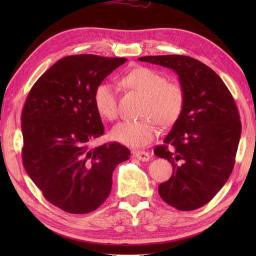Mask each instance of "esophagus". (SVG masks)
Segmentation results:
<instances>
[{
	"label": "esophagus",
	"mask_w": 256,
	"mask_h": 256,
	"mask_svg": "<svg viewBox=\"0 0 256 256\" xmlns=\"http://www.w3.org/2000/svg\"><path fill=\"white\" fill-rule=\"evenodd\" d=\"M132 154H133V157L142 162H148L150 158V156L148 152H144V150H133Z\"/></svg>",
	"instance_id": "esophagus-1"
}]
</instances>
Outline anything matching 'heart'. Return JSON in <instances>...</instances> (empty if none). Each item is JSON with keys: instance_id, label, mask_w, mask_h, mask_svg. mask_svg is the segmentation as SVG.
I'll list each match as a JSON object with an SVG mask.
<instances>
[{"instance_id": "heart-1", "label": "heart", "mask_w": 256, "mask_h": 256, "mask_svg": "<svg viewBox=\"0 0 256 256\" xmlns=\"http://www.w3.org/2000/svg\"><path fill=\"white\" fill-rule=\"evenodd\" d=\"M122 84L144 94L140 108L143 118L124 121L112 128L111 136L116 142L131 148H143L157 135V124L170 128L180 118L184 106V91L180 84L167 81L162 74L148 67H138L123 76ZM94 104L102 118L118 116V96L114 86L100 82L94 92Z\"/></svg>"}]
</instances>
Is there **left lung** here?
<instances>
[{
	"instance_id": "8db88e82",
	"label": "left lung",
	"mask_w": 256,
	"mask_h": 256,
	"mask_svg": "<svg viewBox=\"0 0 256 256\" xmlns=\"http://www.w3.org/2000/svg\"><path fill=\"white\" fill-rule=\"evenodd\" d=\"M138 60L172 69L184 88L182 116L154 150L172 166L158 192L178 210L198 209L218 194L234 167L242 128L234 99L219 76L197 59L162 55Z\"/></svg>"
}]
</instances>
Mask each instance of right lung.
Instances as JSON below:
<instances>
[{
    "mask_svg": "<svg viewBox=\"0 0 256 256\" xmlns=\"http://www.w3.org/2000/svg\"><path fill=\"white\" fill-rule=\"evenodd\" d=\"M126 58H62L32 86L22 112V160L28 176L54 206L84 214L99 208L112 174L131 153L113 142L90 144L104 133L94 104L96 86Z\"/></svg>",
    "mask_w": 256,
    "mask_h": 256,
    "instance_id": "1",
    "label": "right lung"
}]
</instances>
